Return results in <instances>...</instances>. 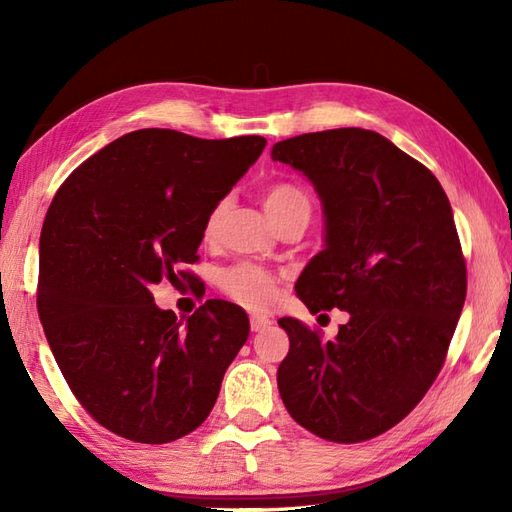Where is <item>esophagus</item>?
<instances>
[{
	"label": "esophagus",
	"mask_w": 512,
	"mask_h": 512,
	"mask_svg": "<svg viewBox=\"0 0 512 512\" xmlns=\"http://www.w3.org/2000/svg\"><path fill=\"white\" fill-rule=\"evenodd\" d=\"M270 325H273V321H270L268 317H257V314L250 317V330L253 332H264L270 328Z\"/></svg>",
	"instance_id": "obj_1"
}]
</instances>
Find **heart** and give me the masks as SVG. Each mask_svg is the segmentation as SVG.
<instances>
[{
	"label": "heart",
	"mask_w": 512,
	"mask_h": 512,
	"mask_svg": "<svg viewBox=\"0 0 512 512\" xmlns=\"http://www.w3.org/2000/svg\"><path fill=\"white\" fill-rule=\"evenodd\" d=\"M222 204H217L215 209L206 217L204 235L211 237L217 231L222 217ZM264 209L270 220L275 224L286 220V217H303L308 222L310 217V198L306 191L299 189L297 184L290 182H277L273 187H268L264 193ZM220 286L228 297L235 299L242 306L250 310H264L277 297V279L264 268L242 264L231 270H224L220 275Z\"/></svg>",
	"instance_id": "heart-1"
}]
</instances>
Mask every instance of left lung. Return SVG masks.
<instances>
[{
	"instance_id": "left-lung-1",
	"label": "left lung",
	"mask_w": 512,
	"mask_h": 512,
	"mask_svg": "<svg viewBox=\"0 0 512 512\" xmlns=\"http://www.w3.org/2000/svg\"><path fill=\"white\" fill-rule=\"evenodd\" d=\"M323 206V250L295 284L314 314L350 321L321 341L284 317L290 350L279 394L303 429L363 442L394 427L427 394L466 299V266L438 178L391 140L361 127L301 134L273 145Z\"/></svg>"
}]
</instances>
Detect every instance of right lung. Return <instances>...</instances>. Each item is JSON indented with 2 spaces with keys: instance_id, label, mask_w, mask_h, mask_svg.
Listing matches in <instances>:
<instances>
[{
  "instance_id": "right-lung-1",
  "label": "right lung",
  "mask_w": 512,
  "mask_h": 512,
  "mask_svg": "<svg viewBox=\"0 0 512 512\" xmlns=\"http://www.w3.org/2000/svg\"><path fill=\"white\" fill-rule=\"evenodd\" d=\"M264 147L262 136L136 129L54 195L39 239V319L74 396L116 436L165 444L211 413L248 314L209 299L182 323L151 288L198 262L206 217Z\"/></svg>"
}]
</instances>
